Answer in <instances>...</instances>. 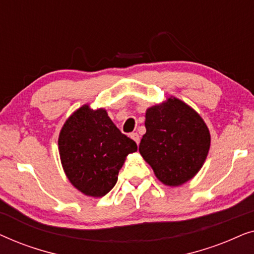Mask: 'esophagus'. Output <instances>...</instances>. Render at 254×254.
I'll return each mask as SVG.
<instances>
[{"instance_id":"obj_1","label":"esophagus","mask_w":254,"mask_h":254,"mask_svg":"<svg viewBox=\"0 0 254 254\" xmlns=\"http://www.w3.org/2000/svg\"><path fill=\"white\" fill-rule=\"evenodd\" d=\"M130 137L133 138V140H134L135 142H136V144L140 143V136H138L137 133H131V134H130Z\"/></svg>"}]
</instances>
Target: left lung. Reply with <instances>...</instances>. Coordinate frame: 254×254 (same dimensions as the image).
I'll return each instance as SVG.
<instances>
[{"label":"left lung","instance_id":"1","mask_svg":"<svg viewBox=\"0 0 254 254\" xmlns=\"http://www.w3.org/2000/svg\"><path fill=\"white\" fill-rule=\"evenodd\" d=\"M145 128L138 151L163 184L179 186L196 175L209 151L210 134L195 111L169 98L147 110Z\"/></svg>","mask_w":254,"mask_h":254}]
</instances>
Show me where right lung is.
<instances>
[{
  "label": "right lung",
  "mask_w": 254,
  "mask_h": 254,
  "mask_svg": "<svg viewBox=\"0 0 254 254\" xmlns=\"http://www.w3.org/2000/svg\"><path fill=\"white\" fill-rule=\"evenodd\" d=\"M136 150V143L118 129L105 110L93 111L88 105L65 121L59 136L65 175L76 189L90 196L109 193L126 156Z\"/></svg>",
  "instance_id": "right-lung-1"
}]
</instances>
